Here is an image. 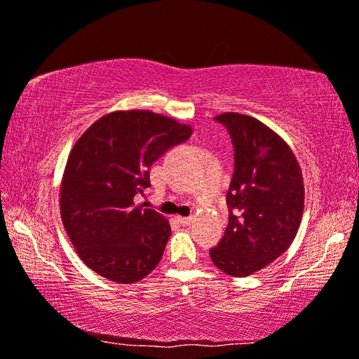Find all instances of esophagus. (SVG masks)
<instances>
[{"label": "esophagus", "instance_id": "esophagus-1", "mask_svg": "<svg viewBox=\"0 0 359 359\" xmlns=\"http://www.w3.org/2000/svg\"><path fill=\"white\" fill-rule=\"evenodd\" d=\"M180 225H191L193 224V217H177Z\"/></svg>", "mask_w": 359, "mask_h": 359}]
</instances>
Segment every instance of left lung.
I'll return each instance as SVG.
<instances>
[{"mask_svg": "<svg viewBox=\"0 0 359 359\" xmlns=\"http://www.w3.org/2000/svg\"><path fill=\"white\" fill-rule=\"evenodd\" d=\"M235 164L226 191L229 225L209 249L214 265L230 276H248L287 251L304 212V180L286 142L259 119L224 113Z\"/></svg>", "mask_w": 359, "mask_h": 359, "instance_id": "obj_1", "label": "left lung"}]
</instances>
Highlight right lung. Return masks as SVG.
Returning <instances> with one entry per match:
<instances>
[{
    "label": "right lung",
    "mask_w": 359,
    "mask_h": 359,
    "mask_svg": "<svg viewBox=\"0 0 359 359\" xmlns=\"http://www.w3.org/2000/svg\"><path fill=\"white\" fill-rule=\"evenodd\" d=\"M191 129L149 110L102 116L73 147L60 189L62 222L81 260L121 284L140 281L163 257L169 222L134 206L150 189V168Z\"/></svg>",
    "instance_id": "right-lung-1"
}]
</instances>
